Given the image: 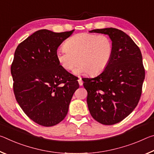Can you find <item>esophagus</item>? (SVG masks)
Returning <instances> with one entry per match:
<instances>
[{
  "mask_svg": "<svg viewBox=\"0 0 154 154\" xmlns=\"http://www.w3.org/2000/svg\"><path fill=\"white\" fill-rule=\"evenodd\" d=\"M78 82H79V85H83V81L82 79V78H79V79H78Z\"/></svg>",
  "mask_w": 154,
  "mask_h": 154,
  "instance_id": "34e87169",
  "label": "esophagus"
}]
</instances>
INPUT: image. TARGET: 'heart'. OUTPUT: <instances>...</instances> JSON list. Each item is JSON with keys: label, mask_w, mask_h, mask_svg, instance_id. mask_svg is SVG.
<instances>
[{"label": "heart", "mask_w": 154, "mask_h": 154, "mask_svg": "<svg viewBox=\"0 0 154 154\" xmlns=\"http://www.w3.org/2000/svg\"><path fill=\"white\" fill-rule=\"evenodd\" d=\"M114 50L113 43L108 36L82 32L70 37L64 48L56 51L60 65L70 71L78 62L74 70L76 74H100L111 62Z\"/></svg>", "instance_id": "b5f03b06"}]
</instances>
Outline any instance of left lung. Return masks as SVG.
Masks as SVG:
<instances>
[{"label": "left lung", "mask_w": 154, "mask_h": 154, "mask_svg": "<svg viewBox=\"0 0 154 154\" xmlns=\"http://www.w3.org/2000/svg\"><path fill=\"white\" fill-rule=\"evenodd\" d=\"M90 32L108 35L113 43V56L102 73L82 79L91 116L99 123L113 125L129 116L139 103L145 79L142 54L132 38L117 28Z\"/></svg>", "instance_id": "8db88e82"}]
</instances>
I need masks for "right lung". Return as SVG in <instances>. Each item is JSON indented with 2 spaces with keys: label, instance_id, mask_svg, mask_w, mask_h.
I'll use <instances>...</instances> for the list:
<instances>
[{
  "label": "right lung",
  "instance_id": "1",
  "mask_svg": "<svg viewBox=\"0 0 154 154\" xmlns=\"http://www.w3.org/2000/svg\"><path fill=\"white\" fill-rule=\"evenodd\" d=\"M73 31L38 30L15 49L11 66L15 99L28 118L41 126H53L63 120L79 88L77 77L64 69L56 56Z\"/></svg>",
  "mask_w": 154,
  "mask_h": 154
}]
</instances>
